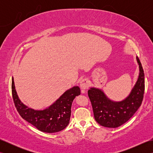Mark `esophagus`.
<instances>
[{"mask_svg":"<svg viewBox=\"0 0 153 153\" xmlns=\"http://www.w3.org/2000/svg\"><path fill=\"white\" fill-rule=\"evenodd\" d=\"M90 85V82L88 79L85 78L83 79L80 82V87L83 91H85L87 89H88V87Z\"/></svg>","mask_w":153,"mask_h":153,"instance_id":"1","label":"esophagus"}]
</instances>
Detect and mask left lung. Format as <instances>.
<instances>
[{"label": "left lung", "instance_id": "left-lung-1", "mask_svg": "<svg viewBox=\"0 0 153 153\" xmlns=\"http://www.w3.org/2000/svg\"><path fill=\"white\" fill-rule=\"evenodd\" d=\"M139 68L137 81L129 95L121 101H114L103 91L91 87L88 96L91 102L94 117L100 126L116 128L123 125L134 116L140 107L145 91V75L141 62L136 57Z\"/></svg>", "mask_w": 153, "mask_h": 153}]
</instances>
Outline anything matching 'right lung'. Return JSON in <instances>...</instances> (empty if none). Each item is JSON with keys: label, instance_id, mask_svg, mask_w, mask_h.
<instances>
[{"label": "right lung", "instance_id": "1", "mask_svg": "<svg viewBox=\"0 0 153 153\" xmlns=\"http://www.w3.org/2000/svg\"><path fill=\"white\" fill-rule=\"evenodd\" d=\"M80 92L79 87L74 86L66 91L48 108L35 110L21 102L15 89L13 77L12 79V97L19 115L39 131L49 134L63 130L69 124L72 102L76 96L80 95Z\"/></svg>", "mask_w": 153, "mask_h": 153}]
</instances>
